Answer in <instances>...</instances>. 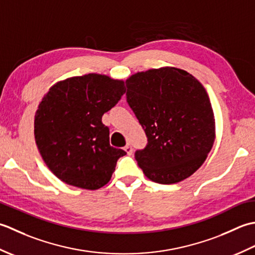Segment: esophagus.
I'll use <instances>...</instances> for the list:
<instances>
[{"mask_svg":"<svg viewBox=\"0 0 255 255\" xmlns=\"http://www.w3.org/2000/svg\"><path fill=\"white\" fill-rule=\"evenodd\" d=\"M124 150H126L128 155H132V153H133V148H132V146H131V144L128 143V144L126 145V146H124Z\"/></svg>","mask_w":255,"mask_h":255,"instance_id":"esophagus-1","label":"esophagus"}]
</instances>
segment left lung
<instances>
[{"label": "left lung", "mask_w": 255, "mask_h": 255, "mask_svg": "<svg viewBox=\"0 0 255 255\" xmlns=\"http://www.w3.org/2000/svg\"><path fill=\"white\" fill-rule=\"evenodd\" d=\"M127 100L147 136L135 159L148 179L169 185L204 164L216 137L210 99L183 69L162 67L128 78Z\"/></svg>", "instance_id": "1"}]
</instances>
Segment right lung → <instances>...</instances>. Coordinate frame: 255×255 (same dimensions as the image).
Returning a JSON list of instances; mask_svg holds the SVG:
<instances>
[{
    "label": "right lung",
    "mask_w": 255,
    "mask_h": 255,
    "mask_svg": "<svg viewBox=\"0 0 255 255\" xmlns=\"http://www.w3.org/2000/svg\"><path fill=\"white\" fill-rule=\"evenodd\" d=\"M123 80L88 74L56 82L35 113L34 135L45 164L64 183L96 190L107 185L118 159L102 116L126 93Z\"/></svg>",
    "instance_id": "1"
}]
</instances>
